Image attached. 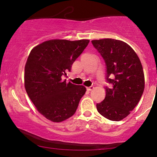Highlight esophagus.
<instances>
[{
  "mask_svg": "<svg viewBox=\"0 0 157 157\" xmlns=\"http://www.w3.org/2000/svg\"><path fill=\"white\" fill-rule=\"evenodd\" d=\"M94 87L93 86H89V87H86V90L87 91H91V90H93Z\"/></svg>",
  "mask_w": 157,
  "mask_h": 157,
  "instance_id": "1",
  "label": "esophagus"
}]
</instances>
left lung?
<instances>
[{
  "label": "left lung",
  "instance_id": "obj_1",
  "mask_svg": "<svg viewBox=\"0 0 157 157\" xmlns=\"http://www.w3.org/2000/svg\"><path fill=\"white\" fill-rule=\"evenodd\" d=\"M104 60L106 96L96 104L98 113L111 121L127 117L138 104L144 90V74L140 60L126 43L112 38L91 40Z\"/></svg>",
  "mask_w": 157,
  "mask_h": 157
}]
</instances>
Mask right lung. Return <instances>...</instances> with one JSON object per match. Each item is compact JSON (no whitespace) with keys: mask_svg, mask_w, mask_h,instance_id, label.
I'll return each mask as SVG.
<instances>
[{"mask_svg":"<svg viewBox=\"0 0 157 157\" xmlns=\"http://www.w3.org/2000/svg\"><path fill=\"white\" fill-rule=\"evenodd\" d=\"M89 40H50L32 49L25 66V89L38 112L53 122L72 117L86 93L83 86L61 76L89 44Z\"/></svg>","mask_w":157,"mask_h":157,"instance_id":"add662e5","label":"right lung"}]
</instances>
